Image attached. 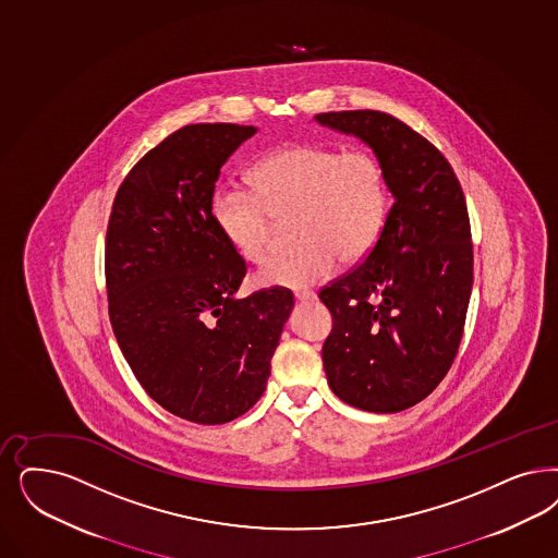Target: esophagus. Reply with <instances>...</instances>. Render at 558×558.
Wrapping results in <instances>:
<instances>
[{
    "label": "esophagus",
    "instance_id": "34e87169",
    "mask_svg": "<svg viewBox=\"0 0 558 558\" xmlns=\"http://www.w3.org/2000/svg\"><path fill=\"white\" fill-rule=\"evenodd\" d=\"M315 299H317V294L311 292V290H296V292H294V301H296V303H311V301H315Z\"/></svg>",
    "mask_w": 558,
    "mask_h": 558
}]
</instances>
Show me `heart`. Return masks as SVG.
<instances>
[{"label":"heart","mask_w":558,"mask_h":558,"mask_svg":"<svg viewBox=\"0 0 558 558\" xmlns=\"http://www.w3.org/2000/svg\"><path fill=\"white\" fill-rule=\"evenodd\" d=\"M251 192L222 185L211 216L227 243L247 262H262L278 225L290 222L294 250L268 259L257 280L305 289L329 278L338 262L354 266L379 243L389 211L384 165L365 150L289 144L251 171Z\"/></svg>","instance_id":"1"}]
</instances>
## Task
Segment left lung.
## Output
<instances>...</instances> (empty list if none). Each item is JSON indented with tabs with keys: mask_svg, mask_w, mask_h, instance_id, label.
<instances>
[{
	"mask_svg": "<svg viewBox=\"0 0 558 558\" xmlns=\"http://www.w3.org/2000/svg\"><path fill=\"white\" fill-rule=\"evenodd\" d=\"M315 119L368 144L393 195L375 250L319 290L331 313L327 384L354 408L402 412L441 384L460 348L474 280L465 197L447 158L398 117Z\"/></svg>",
	"mask_w": 558,
	"mask_h": 558,
	"instance_id": "left-lung-1",
	"label": "left lung"
}]
</instances>
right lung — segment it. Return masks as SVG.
<instances>
[{"instance_id":"add662e5","label":"right lung","mask_w":558,"mask_h":558,"mask_svg":"<svg viewBox=\"0 0 558 558\" xmlns=\"http://www.w3.org/2000/svg\"><path fill=\"white\" fill-rule=\"evenodd\" d=\"M253 134L195 123L167 135L119 185L107 227L117 344L154 402L190 423H231L262 398L294 305L284 287L234 296L247 264L211 216L220 167Z\"/></svg>"}]
</instances>
